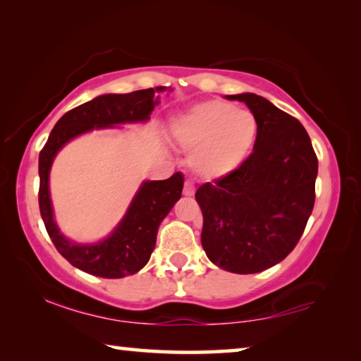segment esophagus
I'll return each instance as SVG.
<instances>
[{"label":"esophagus","mask_w":361,"mask_h":361,"mask_svg":"<svg viewBox=\"0 0 361 361\" xmlns=\"http://www.w3.org/2000/svg\"><path fill=\"white\" fill-rule=\"evenodd\" d=\"M195 188L192 181H185V188H183V194L185 195H194Z\"/></svg>","instance_id":"esophagus-1"}]
</instances>
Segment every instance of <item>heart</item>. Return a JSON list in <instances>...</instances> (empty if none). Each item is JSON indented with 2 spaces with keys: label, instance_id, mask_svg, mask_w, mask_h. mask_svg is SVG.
<instances>
[{
  "label": "heart",
  "instance_id": "1",
  "mask_svg": "<svg viewBox=\"0 0 361 361\" xmlns=\"http://www.w3.org/2000/svg\"><path fill=\"white\" fill-rule=\"evenodd\" d=\"M172 133L183 148L192 149V172L204 180H218L239 169L252 152L258 121L234 103L210 100L176 118Z\"/></svg>",
  "mask_w": 361,
  "mask_h": 361
}]
</instances>
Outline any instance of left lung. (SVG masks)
<instances>
[{
    "mask_svg": "<svg viewBox=\"0 0 361 361\" xmlns=\"http://www.w3.org/2000/svg\"><path fill=\"white\" fill-rule=\"evenodd\" d=\"M243 102L258 121L253 152L239 169L195 191L202 247L224 271L256 274L285 259L315 204L319 161L301 122L256 94Z\"/></svg>",
    "mask_w": 361,
    "mask_h": 361,
    "instance_id": "obj_1",
    "label": "left lung"
}]
</instances>
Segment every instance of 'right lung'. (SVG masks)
Segmentation results:
<instances>
[{"label": "right lung", "mask_w": 361, "mask_h": 361, "mask_svg": "<svg viewBox=\"0 0 361 361\" xmlns=\"http://www.w3.org/2000/svg\"><path fill=\"white\" fill-rule=\"evenodd\" d=\"M166 87L130 94H106L70 109L54 127L39 152V212L57 252L73 266L103 279H121L138 272L156 245L159 224L181 197L185 178L180 172L167 180L145 181L126 216L105 240L92 245L70 242L60 234L49 195V172L57 152L81 133L126 122H145L159 103L156 94Z\"/></svg>", "instance_id": "add662e5"}]
</instances>
